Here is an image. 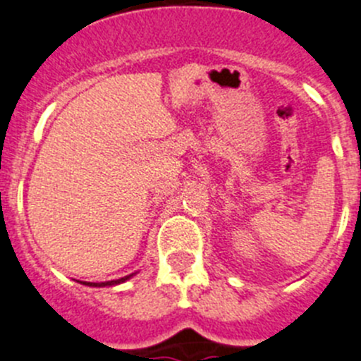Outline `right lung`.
<instances>
[{"label": "right lung", "mask_w": 361, "mask_h": 361, "mask_svg": "<svg viewBox=\"0 0 361 361\" xmlns=\"http://www.w3.org/2000/svg\"><path fill=\"white\" fill-rule=\"evenodd\" d=\"M135 274H130L127 275V277H121V279H116V281H109V282H80V284L84 286H90V288H107V286H118V284H123V282H127L128 279L134 277Z\"/></svg>", "instance_id": "1"}]
</instances>
